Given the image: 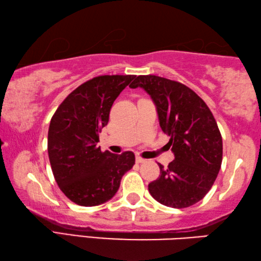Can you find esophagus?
<instances>
[{
	"instance_id": "34e87169",
	"label": "esophagus",
	"mask_w": 261,
	"mask_h": 261,
	"mask_svg": "<svg viewBox=\"0 0 261 261\" xmlns=\"http://www.w3.org/2000/svg\"><path fill=\"white\" fill-rule=\"evenodd\" d=\"M135 161H136V163H139V164H141V163H145V161H147V159H144V158H142V157H136L135 158Z\"/></svg>"
}]
</instances>
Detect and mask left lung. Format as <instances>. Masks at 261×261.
Instances as JSON below:
<instances>
[{
  "label": "left lung",
  "mask_w": 261,
  "mask_h": 261,
  "mask_svg": "<svg viewBox=\"0 0 261 261\" xmlns=\"http://www.w3.org/2000/svg\"><path fill=\"white\" fill-rule=\"evenodd\" d=\"M141 87L156 105L159 125L170 136L174 161L149 184V193L163 205L185 208L204 198L222 162V138L206 103L189 87L157 75H139L129 85Z\"/></svg>",
  "instance_id": "1"
}]
</instances>
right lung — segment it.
<instances>
[{
  "instance_id": "right-lung-1",
  "label": "right lung",
  "mask_w": 261,
  "mask_h": 261,
  "mask_svg": "<svg viewBox=\"0 0 261 261\" xmlns=\"http://www.w3.org/2000/svg\"><path fill=\"white\" fill-rule=\"evenodd\" d=\"M135 75H99L74 89L50 121L48 154L59 189L73 203L96 206L111 199L135 164L132 151H100L98 134L110 110Z\"/></svg>"
}]
</instances>
